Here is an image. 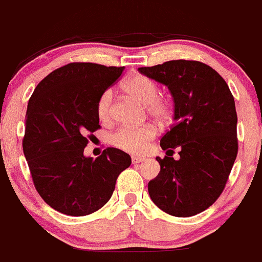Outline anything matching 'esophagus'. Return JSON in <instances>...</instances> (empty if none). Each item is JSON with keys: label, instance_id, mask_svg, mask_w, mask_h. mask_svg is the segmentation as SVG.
Listing matches in <instances>:
<instances>
[{"label": "esophagus", "instance_id": "obj_1", "mask_svg": "<svg viewBox=\"0 0 262 262\" xmlns=\"http://www.w3.org/2000/svg\"><path fill=\"white\" fill-rule=\"evenodd\" d=\"M144 160H145V158H143V157H137V155L132 157V162H133V164L142 163V162H144Z\"/></svg>", "mask_w": 262, "mask_h": 262}]
</instances>
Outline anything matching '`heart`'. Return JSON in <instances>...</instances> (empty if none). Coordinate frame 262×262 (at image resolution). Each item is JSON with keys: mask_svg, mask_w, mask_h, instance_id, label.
<instances>
[{"mask_svg": "<svg viewBox=\"0 0 262 262\" xmlns=\"http://www.w3.org/2000/svg\"><path fill=\"white\" fill-rule=\"evenodd\" d=\"M123 88L126 93L133 96L139 102L146 105V111L151 117L157 119H166L170 116L171 107L168 100L159 98V85L154 79L144 74H134L123 83ZM112 100L113 92L107 89L99 97L97 103V114L102 122H109L112 119ZM157 136V130L153 125L143 126H122L113 136L111 142L116 148L132 154L143 153L149 142Z\"/></svg>", "mask_w": 262, "mask_h": 262, "instance_id": "heart-1", "label": "heart"}]
</instances>
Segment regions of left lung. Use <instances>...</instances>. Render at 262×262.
Wrapping results in <instances>:
<instances>
[{
    "instance_id": "8db88e82",
    "label": "left lung",
    "mask_w": 262,
    "mask_h": 262,
    "mask_svg": "<svg viewBox=\"0 0 262 262\" xmlns=\"http://www.w3.org/2000/svg\"><path fill=\"white\" fill-rule=\"evenodd\" d=\"M138 71L166 85L174 124L160 139V171L148 184L155 205L186 217L206 210L225 188L237 155L235 100L223 77L198 61H169ZM180 148V159L172 158Z\"/></svg>"
}]
</instances>
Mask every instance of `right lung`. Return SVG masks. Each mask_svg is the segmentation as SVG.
I'll return each instance as SVG.
<instances>
[{"label": "right lung", "instance_id": "add662e5", "mask_svg": "<svg viewBox=\"0 0 262 262\" xmlns=\"http://www.w3.org/2000/svg\"><path fill=\"white\" fill-rule=\"evenodd\" d=\"M124 67L74 62L51 72L34 89L22 142L34 188L54 210L84 216L111 199L129 154L107 148L93 159L83 154L88 134L100 128L97 103ZM91 137V136H89Z\"/></svg>", "mask_w": 262, "mask_h": 262}]
</instances>
